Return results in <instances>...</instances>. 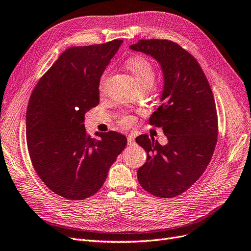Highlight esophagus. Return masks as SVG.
Returning a JSON list of instances; mask_svg holds the SVG:
<instances>
[{
    "instance_id": "1",
    "label": "esophagus",
    "mask_w": 251,
    "mask_h": 251,
    "mask_svg": "<svg viewBox=\"0 0 251 251\" xmlns=\"http://www.w3.org/2000/svg\"><path fill=\"white\" fill-rule=\"evenodd\" d=\"M127 143H128V145H129V146L133 145V144H134V138H133L132 136L128 135V137H127Z\"/></svg>"
}]
</instances>
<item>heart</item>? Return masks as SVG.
<instances>
[{
	"label": "heart",
	"instance_id": "obj_1",
	"mask_svg": "<svg viewBox=\"0 0 251 251\" xmlns=\"http://www.w3.org/2000/svg\"><path fill=\"white\" fill-rule=\"evenodd\" d=\"M126 65L128 70L132 73L135 80L137 81L138 85L141 87L150 86L151 87L154 84L156 78V70L152 63L144 56H133L127 59ZM108 77H110V70H105L100 79V90L103 91L105 88V85L107 83ZM135 122V117L132 115H124L121 120H120V124L123 127H130Z\"/></svg>",
	"mask_w": 251,
	"mask_h": 251
}]
</instances>
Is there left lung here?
Masks as SVG:
<instances>
[{
  "instance_id": "1",
  "label": "left lung",
  "mask_w": 251,
  "mask_h": 251,
  "mask_svg": "<svg viewBox=\"0 0 251 251\" xmlns=\"http://www.w3.org/2000/svg\"><path fill=\"white\" fill-rule=\"evenodd\" d=\"M130 48L154 57L164 74L163 103L149 122L163 129L168 144L147 134L136 137L147 151L138 182L156 197H176L200 178L212 158L219 134L214 97L198 61L177 43L139 40Z\"/></svg>"
}]
</instances>
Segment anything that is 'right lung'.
<instances>
[{
	"label": "right lung",
	"mask_w": 251,
	"mask_h": 251,
	"mask_svg": "<svg viewBox=\"0 0 251 251\" xmlns=\"http://www.w3.org/2000/svg\"><path fill=\"white\" fill-rule=\"evenodd\" d=\"M71 47L42 75L26 111V144L39 177L68 200H83L100 191L110 167L127 145L116 131L92 138L83 124L87 111L100 103L99 84L122 44Z\"/></svg>",
	"instance_id": "add662e5"
}]
</instances>
